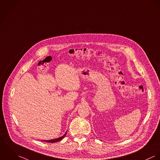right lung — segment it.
I'll return each mask as SVG.
<instances>
[{"label": "right lung", "instance_id": "1", "mask_svg": "<svg viewBox=\"0 0 160 160\" xmlns=\"http://www.w3.org/2000/svg\"><path fill=\"white\" fill-rule=\"evenodd\" d=\"M66 134H67V132L62 136H61V137H60V138H56V139H52V140H47V141H44V142H50V143H54V142H58V141H61V140H62L65 136H66Z\"/></svg>", "mask_w": 160, "mask_h": 160}]
</instances>
